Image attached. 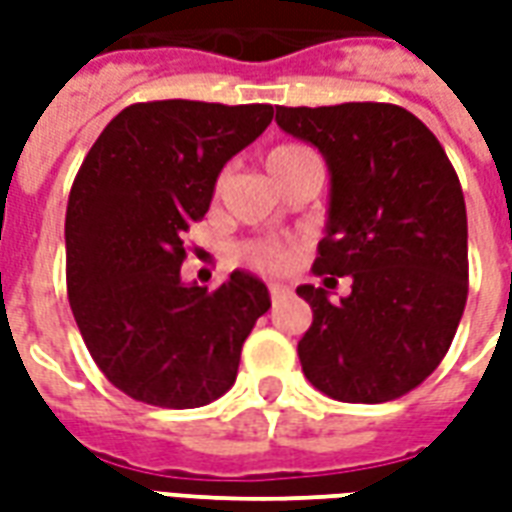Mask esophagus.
Segmentation results:
<instances>
[{
    "label": "esophagus",
    "instance_id": "1",
    "mask_svg": "<svg viewBox=\"0 0 512 512\" xmlns=\"http://www.w3.org/2000/svg\"><path fill=\"white\" fill-rule=\"evenodd\" d=\"M288 293H290V288H285V285H279V282H271V285H268V296H271V301H274V304L285 299Z\"/></svg>",
    "mask_w": 512,
    "mask_h": 512
}]
</instances>
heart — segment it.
Returning a JSON list of instances; mask_svg holds the SVG:
<instances>
[{"label": "heart", "mask_w": 512, "mask_h": 512, "mask_svg": "<svg viewBox=\"0 0 512 512\" xmlns=\"http://www.w3.org/2000/svg\"><path fill=\"white\" fill-rule=\"evenodd\" d=\"M312 156L315 153H312L310 147L299 145V142H282V145L271 147L266 153L268 175L277 183L288 169H293L296 164ZM241 255H244L246 263H252L255 268H266V271H282L290 263V252L282 244H277V241H249L241 249Z\"/></svg>", "instance_id": "b5f03b06"}]
</instances>
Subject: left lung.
<instances>
[{"instance_id": "left-lung-1", "label": "left lung", "mask_w": 512, "mask_h": 512, "mask_svg": "<svg viewBox=\"0 0 512 512\" xmlns=\"http://www.w3.org/2000/svg\"><path fill=\"white\" fill-rule=\"evenodd\" d=\"M282 131L323 153L332 172L326 238L299 340L304 376L343 403H386L417 389L450 351L469 293L461 180L430 128L395 104L277 106Z\"/></svg>"}]
</instances>
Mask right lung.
<instances>
[{
	"mask_svg": "<svg viewBox=\"0 0 512 512\" xmlns=\"http://www.w3.org/2000/svg\"><path fill=\"white\" fill-rule=\"evenodd\" d=\"M271 117L268 104H131L84 156L65 213L68 299L95 365L139 403L197 408L222 397L271 307L246 271L213 293L180 279L183 235L208 211L224 164Z\"/></svg>",
	"mask_w": 512,
	"mask_h": 512,
	"instance_id": "obj_1",
	"label": "right lung"
}]
</instances>
